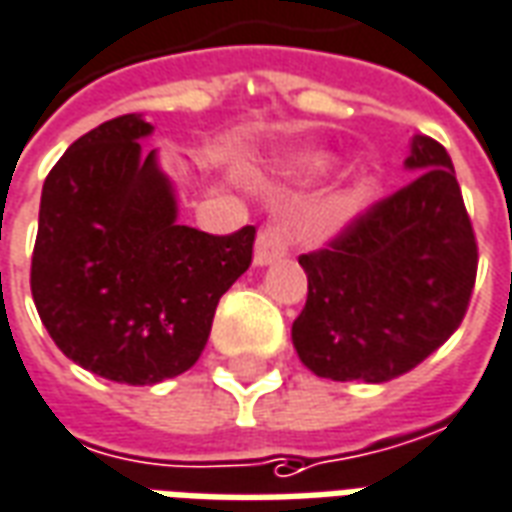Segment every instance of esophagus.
I'll return each instance as SVG.
<instances>
[{
	"mask_svg": "<svg viewBox=\"0 0 512 512\" xmlns=\"http://www.w3.org/2000/svg\"><path fill=\"white\" fill-rule=\"evenodd\" d=\"M297 231L292 223L286 220H273V223H264L259 228V237H256V253H253V262L264 267V264H273L278 259H284L286 253L297 245Z\"/></svg>",
	"mask_w": 512,
	"mask_h": 512,
	"instance_id": "1",
	"label": "esophagus"
}]
</instances>
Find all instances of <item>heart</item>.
<instances>
[{
	"instance_id": "obj_1",
	"label": "heart",
	"mask_w": 512,
	"mask_h": 512,
	"mask_svg": "<svg viewBox=\"0 0 512 512\" xmlns=\"http://www.w3.org/2000/svg\"><path fill=\"white\" fill-rule=\"evenodd\" d=\"M297 173H320V170L328 168V157L322 154H300V157L292 159Z\"/></svg>"
}]
</instances>
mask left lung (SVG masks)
Wrapping results in <instances>:
<instances>
[{
    "label": "left lung",
    "instance_id": "left-lung-1",
    "mask_svg": "<svg viewBox=\"0 0 512 512\" xmlns=\"http://www.w3.org/2000/svg\"><path fill=\"white\" fill-rule=\"evenodd\" d=\"M411 184L303 253L308 297L292 325L300 361L320 378L386 383L411 372L466 317L477 239L447 148L416 134Z\"/></svg>",
    "mask_w": 512,
    "mask_h": 512
}]
</instances>
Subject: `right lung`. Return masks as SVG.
<instances>
[{
  "label": "right lung",
  "mask_w": 512,
  "mask_h": 512,
  "mask_svg": "<svg viewBox=\"0 0 512 512\" xmlns=\"http://www.w3.org/2000/svg\"><path fill=\"white\" fill-rule=\"evenodd\" d=\"M121 115L82 134L43 181L32 300L74 364L154 386L204 353L215 308L253 259L256 228L215 237L176 223V195Z\"/></svg>",
  "instance_id": "obj_1"
}]
</instances>
